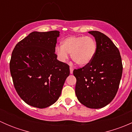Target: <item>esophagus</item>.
I'll return each instance as SVG.
<instances>
[{"label": "esophagus", "instance_id": "34e87169", "mask_svg": "<svg viewBox=\"0 0 132 132\" xmlns=\"http://www.w3.org/2000/svg\"><path fill=\"white\" fill-rule=\"evenodd\" d=\"M70 73L72 74L73 73V68L72 67H70Z\"/></svg>", "mask_w": 132, "mask_h": 132}]
</instances>
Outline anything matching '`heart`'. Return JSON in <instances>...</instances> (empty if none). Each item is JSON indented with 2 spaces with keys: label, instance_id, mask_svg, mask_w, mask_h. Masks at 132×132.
<instances>
[{
  "label": "heart",
  "instance_id": "b5f03b06",
  "mask_svg": "<svg viewBox=\"0 0 132 132\" xmlns=\"http://www.w3.org/2000/svg\"><path fill=\"white\" fill-rule=\"evenodd\" d=\"M97 51L96 41L91 36H70L61 42V46L55 48V54L61 62H66L68 54L77 64L85 66L91 62Z\"/></svg>",
  "mask_w": 132,
  "mask_h": 132
}]
</instances>
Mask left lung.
Returning <instances> with one entry per match:
<instances>
[{
    "label": "left lung",
    "mask_w": 132,
    "mask_h": 132,
    "mask_svg": "<svg viewBox=\"0 0 132 132\" xmlns=\"http://www.w3.org/2000/svg\"><path fill=\"white\" fill-rule=\"evenodd\" d=\"M95 38L97 51L92 61L73 70L75 94L86 107L100 109L112 101L123 73L121 57L111 39L99 31H89Z\"/></svg>",
    "instance_id": "1"
}]
</instances>
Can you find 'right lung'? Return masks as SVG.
Instances as JSON below:
<instances>
[{"label": "right lung", "instance_id": "right-lung-1", "mask_svg": "<svg viewBox=\"0 0 132 132\" xmlns=\"http://www.w3.org/2000/svg\"><path fill=\"white\" fill-rule=\"evenodd\" d=\"M59 31L32 32L16 45L9 68L14 88L28 105L43 109L59 98L70 66L55 54Z\"/></svg>", "mask_w": 132, "mask_h": 132}]
</instances>
